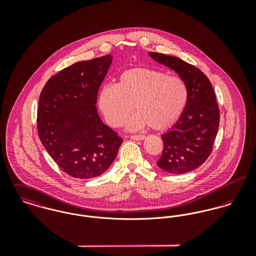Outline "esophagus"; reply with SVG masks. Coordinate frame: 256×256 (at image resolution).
Listing matches in <instances>:
<instances>
[{
	"label": "esophagus",
	"instance_id": "1",
	"mask_svg": "<svg viewBox=\"0 0 256 256\" xmlns=\"http://www.w3.org/2000/svg\"><path fill=\"white\" fill-rule=\"evenodd\" d=\"M130 138H131L132 140L142 141V140H145V139H146V136H144V135H132V136H130Z\"/></svg>",
	"mask_w": 256,
	"mask_h": 256
}]
</instances>
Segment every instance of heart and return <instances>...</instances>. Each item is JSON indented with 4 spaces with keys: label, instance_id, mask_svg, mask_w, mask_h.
<instances>
[{
    "label": "heart",
    "instance_id": "b5f03b06",
    "mask_svg": "<svg viewBox=\"0 0 256 256\" xmlns=\"http://www.w3.org/2000/svg\"><path fill=\"white\" fill-rule=\"evenodd\" d=\"M188 100L182 78L150 68H133L120 74L116 86H104L98 94V108L112 127L124 124L134 110L130 129L148 126L164 131L182 117Z\"/></svg>",
    "mask_w": 256,
    "mask_h": 256
}]
</instances>
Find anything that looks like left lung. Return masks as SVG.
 <instances>
[{
	"label": "left lung",
	"instance_id": "obj_1",
	"mask_svg": "<svg viewBox=\"0 0 256 256\" xmlns=\"http://www.w3.org/2000/svg\"><path fill=\"white\" fill-rule=\"evenodd\" d=\"M150 58L178 74L188 90V100L180 120L162 135V154L158 166L170 174H182L199 168L210 156L220 123L213 86L195 66L174 56L148 52Z\"/></svg>",
	"mask_w": 256,
	"mask_h": 256
}]
</instances>
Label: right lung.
I'll list each match as a JSON object with an SVG mask.
<instances>
[{
	"label": "right lung",
	"mask_w": 256,
	"mask_h": 256,
	"mask_svg": "<svg viewBox=\"0 0 256 256\" xmlns=\"http://www.w3.org/2000/svg\"><path fill=\"white\" fill-rule=\"evenodd\" d=\"M111 62V55L76 62L50 78L40 94V141L58 166L76 178L106 172L123 142L102 121L96 106Z\"/></svg>",
	"instance_id": "obj_1"
}]
</instances>
